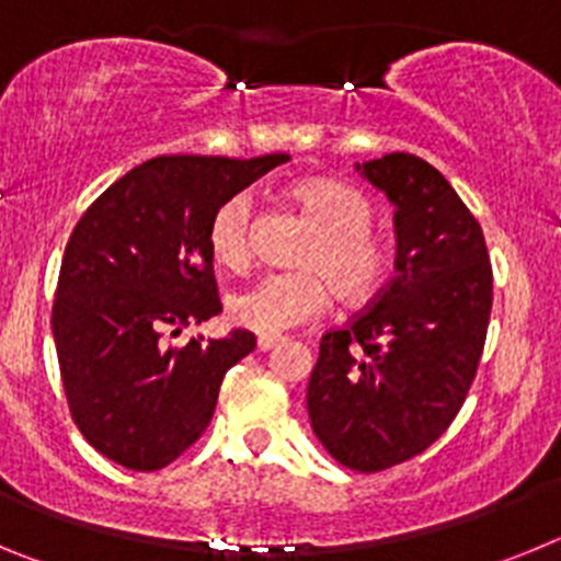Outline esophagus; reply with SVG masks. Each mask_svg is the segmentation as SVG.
<instances>
[{
	"label": "esophagus",
	"mask_w": 561,
	"mask_h": 561,
	"mask_svg": "<svg viewBox=\"0 0 561 561\" xmlns=\"http://www.w3.org/2000/svg\"><path fill=\"white\" fill-rule=\"evenodd\" d=\"M280 342H284V336H266V334H261V336H257V351H272V348H277Z\"/></svg>",
	"instance_id": "34e87169"
}]
</instances>
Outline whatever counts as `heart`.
Returning a JSON list of instances; mask_svg holds the SVG:
<instances>
[{"mask_svg": "<svg viewBox=\"0 0 561 561\" xmlns=\"http://www.w3.org/2000/svg\"><path fill=\"white\" fill-rule=\"evenodd\" d=\"M289 199L314 230L295 255L297 272L266 275L230 297L227 314L255 334H284L320 317L329 306V286L342 304L374 300L390 277L393 247L374 230V205L359 191L334 180H304ZM252 196H227L207 221V250L225 270H244L250 261Z\"/></svg>", "mask_w": 561, "mask_h": 561, "instance_id": "1", "label": "heart"}]
</instances>
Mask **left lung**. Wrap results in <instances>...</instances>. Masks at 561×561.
Returning <instances> with one entry per match:
<instances>
[{"label": "left lung", "mask_w": 561, "mask_h": 561, "mask_svg": "<svg viewBox=\"0 0 561 561\" xmlns=\"http://www.w3.org/2000/svg\"><path fill=\"white\" fill-rule=\"evenodd\" d=\"M356 173L396 207V275L368 311L325 331L306 408L331 458L370 474L424 453L463 408L492 264L478 219L430 162L396 151Z\"/></svg>", "instance_id": "8db88e82"}]
</instances>
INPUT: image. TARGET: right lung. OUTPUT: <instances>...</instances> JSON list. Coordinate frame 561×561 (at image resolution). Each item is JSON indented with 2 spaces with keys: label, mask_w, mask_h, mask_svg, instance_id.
Wrapping results in <instances>:
<instances>
[{
  "label": "right lung",
  "mask_w": 561,
  "mask_h": 561,
  "mask_svg": "<svg viewBox=\"0 0 561 561\" xmlns=\"http://www.w3.org/2000/svg\"><path fill=\"white\" fill-rule=\"evenodd\" d=\"M289 160L153 157L98 196L67 241L53 336L69 413L114 463L153 472L199 440L221 379L255 334L221 340L182 329L221 311L207 221L213 210Z\"/></svg>",
  "instance_id": "obj_1"
}]
</instances>
